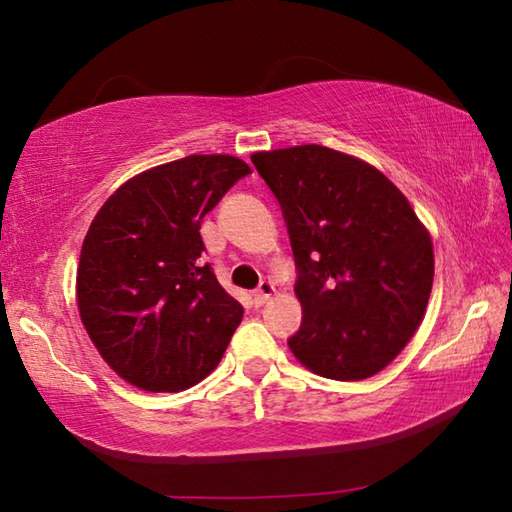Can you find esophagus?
I'll return each instance as SVG.
<instances>
[{
    "mask_svg": "<svg viewBox=\"0 0 512 512\" xmlns=\"http://www.w3.org/2000/svg\"><path fill=\"white\" fill-rule=\"evenodd\" d=\"M273 291H275V284H273L271 280H262V282H259L257 291L253 293L257 305H264V302L273 296Z\"/></svg>",
    "mask_w": 512,
    "mask_h": 512,
    "instance_id": "esophagus-1",
    "label": "esophagus"
}]
</instances>
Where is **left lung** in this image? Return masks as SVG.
<instances>
[{"label": "left lung", "instance_id": "obj_1", "mask_svg": "<svg viewBox=\"0 0 512 512\" xmlns=\"http://www.w3.org/2000/svg\"><path fill=\"white\" fill-rule=\"evenodd\" d=\"M296 259L302 323L289 348L336 381L384 370L422 323L433 246L384 173L327 146L255 153Z\"/></svg>", "mask_w": 512, "mask_h": 512}]
</instances>
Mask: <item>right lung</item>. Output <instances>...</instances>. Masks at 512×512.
<instances>
[{
    "label": "right lung",
    "mask_w": 512,
    "mask_h": 512,
    "mask_svg": "<svg viewBox=\"0 0 512 512\" xmlns=\"http://www.w3.org/2000/svg\"><path fill=\"white\" fill-rule=\"evenodd\" d=\"M248 173L232 155H187L128 180L94 216L76 273L81 320L133 386L183 391L221 361L244 309L203 259L201 221Z\"/></svg>",
    "instance_id": "add662e5"
}]
</instances>
